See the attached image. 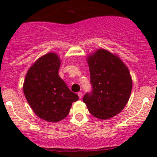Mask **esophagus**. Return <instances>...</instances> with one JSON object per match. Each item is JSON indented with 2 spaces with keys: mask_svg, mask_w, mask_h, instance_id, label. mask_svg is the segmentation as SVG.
Wrapping results in <instances>:
<instances>
[{
  "mask_svg": "<svg viewBox=\"0 0 157 157\" xmlns=\"http://www.w3.org/2000/svg\"><path fill=\"white\" fill-rule=\"evenodd\" d=\"M78 98H79V99H81V98H82V93L78 92Z\"/></svg>",
  "mask_w": 157,
  "mask_h": 157,
  "instance_id": "obj_1",
  "label": "esophagus"
}]
</instances>
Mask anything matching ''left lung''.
Returning <instances> with one entry per match:
<instances>
[{"label":"left lung","mask_w":157,"mask_h":157,"mask_svg":"<svg viewBox=\"0 0 157 157\" xmlns=\"http://www.w3.org/2000/svg\"><path fill=\"white\" fill-rule=\"evenodd\" d=\"M93 90L83 98L89 112L100 120H109L126 106L132 90L128 67L119 56L100 48L87 56Z\"/></svg>","instance_id":"1"}]
</instances>
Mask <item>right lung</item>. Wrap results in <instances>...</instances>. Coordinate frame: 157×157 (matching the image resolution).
Listing matches in <instances>:
<instances>
[{"instance_id": "right-lung-1", "label": "right lung", "mask_w": 157, "mask_h": 157, "mask_svg": "<svg viewBox=\"0 0 157 157\" xmlns=\"http://www.w3.org/2000/svg\"><path fill=\"white\" fill-rule=\"evenodd\" d=\"M60 63L56 53L45 54L28 69L23 86L32 110L41 120L51 123L66 118L72 103L78 100L58 75Z\"/></svg>"}]
</instances>
